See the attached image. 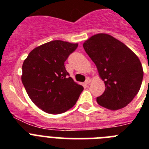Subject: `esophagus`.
I'll return each instance as SVG.
<instances>
[{
  "instance_id": "1",
  "label": "esophagus",
  "mask_w": 149,
  "mask_h": 149,
  "mask_svg": "<svg viewBox=\"0 0 149 149\" xmlns=\"http://www.w3.org/2000/svg\"><path fill=\"white\" fill-rule=\"evenodd\" d=\"M91 82V80L89 78H86V81H85V83H84V84H85V86H88V85H89V84H90Z\"/></svg>"
}]
</instances>
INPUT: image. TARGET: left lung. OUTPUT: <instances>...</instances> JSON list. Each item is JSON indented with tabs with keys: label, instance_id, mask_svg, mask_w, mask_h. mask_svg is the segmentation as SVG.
Wrapping results in <instances>:
<instances>
[{
	"label": "left lung",
	"instance_id": "8db88e82",
	"mask_svg": "<svg viewBox=\"0 0 149 149\" xmlns=\"http://www.w3.org/2000/svg\"><path fill=\"white\" fill-rule=\"evenodd\" d=\"M83 46L106 87L96 99L98 104L111 110L127 106L143 81V66L138 56L124 43L106 33L93 35Z\"/></svg>",
	"mask_w": 149,
	"mask_h": 149
}]
</instances>
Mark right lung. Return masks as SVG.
Segmentation results:
<instances>
[{
	"label": "right lung",
	"instance_id": "right-lung-1",
	"mask_svg": "<svg viewBox=\"0 0 149 149\" xmlns=\"http://www.w3.org/2000/svg\"><path fill=\"white\" fill-rule=\"evenodd\" d=\"M77 43L54 40L30 51L22 65V81L31 101L39 109L60 114L75 104L84 87L74 81L64 63Z\"/></svg>",
	"mask_w": 149,
	"mask_h": 149
}]
</instances>
